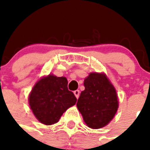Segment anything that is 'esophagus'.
I'll return each instance as SVG.
<instances>
[{"label":"esophagus","instance_id":"34e87169","mask_svg":"<svg viewBox=\"0 0 150 150\" xmlns=\"http://www.w3.org/2000/svg\"><path fill=\"white\" fill-rule=\"evenodd\" d=\"M74 94H75V96L76 98H79V95H80V91L79 90H75V91H74Z\"/></svg>","mask_w":150,"mask_h":150}]
</instances>
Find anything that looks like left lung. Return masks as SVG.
Listing matches in <instances>:
<instances>
[{
  "label": "left lung",
  "instance_id": "obj_1",
  "mask_svg": "<svg viewBox=\"0 0 150 150\" xmlns=\"http://www.w3.org/2000/svg\"><path fill=\"white\" fill-rule=\"evenodd\" d=\"M84 86L77 107L85 123L93 129L107 125L118 108L116 89L104 73H90L85 79Z\"/></svg>",
  "mask_w": 150,
  "mask_h": 150
}]
</instances>
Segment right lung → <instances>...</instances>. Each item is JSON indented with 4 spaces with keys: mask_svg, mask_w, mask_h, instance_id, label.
<instances>
[{
    "mask_svg": "<svg viewBox=\"0 0 150 150\" xmlns=\"http://www.w3.org/2000/svg\"><path fill=\"white\" fill-rule=\"evenodd\" d=\"M77 99L68 89L65 77L54 75L43 77L36 82L29 96L32 111L40 123L50 125L57 123Z\"/></svg>",
    "mask_w": 150,
    "mask_h": 150,
    "instance_id": "obj_1",
    "label": "right lung"
}]
</instances>
